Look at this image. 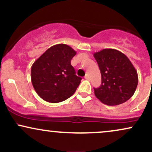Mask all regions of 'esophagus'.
Here are the masks:
<instances>
[{
	"label": "esophagus",
	"instance_id": "obj_1",
	"mask_svg": "<svg viewBox=\"0 0 152 152\" xmlns=\"http://www.w3.org/2000/svg\"><path fill=\"white\" fill-rule=\"evenodd\" d=\"M85 78H86V80H89V76H88V75H86V76H85V77H84Z\"/></svg>",
	"mask_w": 152,
	"mask_h": 152
}]
</instances>
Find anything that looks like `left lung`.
I'll return each mask as SVG.
<instances>
[{
    "mask_svg": "<svg viewBox=\"0 0 152 152\" xmlns=\"http://www.w3.org/2000/svg\"><path fill=\"white\" fill-rule=\"evenodd\" d=\"M102 74V84L94 88L103 104L116 106L128 101L137 89V71L125 54L113 48L94 53Z\"/></svg>",
    "mask_w": 152,
    "mask_h": 152,
    "instance_id": "left-lung-1",
    "label": "left lung"
}]
</instances>
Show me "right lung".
<instances>
[{"instance_id": "right-lung-1", "label": "right lung", "mask_w": 152, "mask_h": 152, "mask_svg": "<svg viewBox=\"0 0 152 152\" xmlns=\"http://www.w3.org/2000/svg\"><path fill=\"white\" fill-rule=\"evenodd\" d=\"M76 52L68 45L50 47L31 66V78L37 94L46 102L58 103L71 97L81 83L71 61Z\"/></svg>"}]
</instances>
